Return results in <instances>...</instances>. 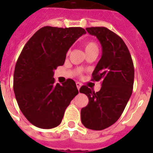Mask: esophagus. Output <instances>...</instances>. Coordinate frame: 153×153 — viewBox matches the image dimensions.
Returning <instances> with one entry per match:
<instances>
[{
	"label": "esophagus",
	"instance_id": "obj_1",
	"mask_svg": "<svg viewBox=\"0 0 153 153\" xmlns=\"http://www.w3.org/2000/svg\"><path fill=\"white\" fill-rule=\"evenodd\" d=\"M76 86H77V88H78V90L79 91V89H80V87H81V83H80V82H77Z\"/></svg>",
	"mask_w": 153,
	"mask_h": 153
}]
</instances>
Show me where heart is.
<instances>
[{
    "instance_id": "b5f03b06",
    "label": "heart",
    "mask_w": 153,
    "mask_h": 153,
    "mask_svg": "<svg viewBox=\"0 0 153 153\" xmlns=\"http://www.w3.org/2000/svg\"><path fill=\"white\" fill-rule=\"evenodd\" d=\"M84 48H85V51L86 52L89 51H91L93 49H98V45L94 41H87L84 44Z\"/></svg>"
}]
</instances>
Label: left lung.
<instances>
[{"instance_id": "obj_1", "label": "left lung", "mask_w": 153, "mask_h": 153, "mask_svg": "<svg viewBox=\"0 0 153 153\" xmlns=\"http://www.w3.org/2000/svg\"><path fill=\"white\" fill-rule=\"evenodd\" d=\"M86 30L102 45V58L91 79L102 82V88L96 93L86 86L80 88L79 92L89 98L88 105L81 109V121L86 128L102 130L114 125L123 113L133 92L134 67L128 48L116 33L105 27Z\"/></svg>"}]
</instances>
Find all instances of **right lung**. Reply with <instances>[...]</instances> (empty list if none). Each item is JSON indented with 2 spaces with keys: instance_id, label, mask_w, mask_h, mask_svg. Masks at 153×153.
I'll return each mask as SVG.
<instances>
[{
  "instance_id": "obj_1",
  "label": "right lung",
  "mask_w": 153,
  "mask_h": 153,
  "mask_svg": "<svg viewBox=\"0 0 153 153\" xmlns=\"http://www.w3.org/2000/svg\"><path fill=\"white\" fill-rule=\"evenodd\" d=\"M86 32L80 27L45 26L24 47L16 63L13 90L20 109L33 126L46 129L59 126L79 94L72 79L55 84L53 71L63 65L68 49Z\"/></svg>"
}]
</instances>
